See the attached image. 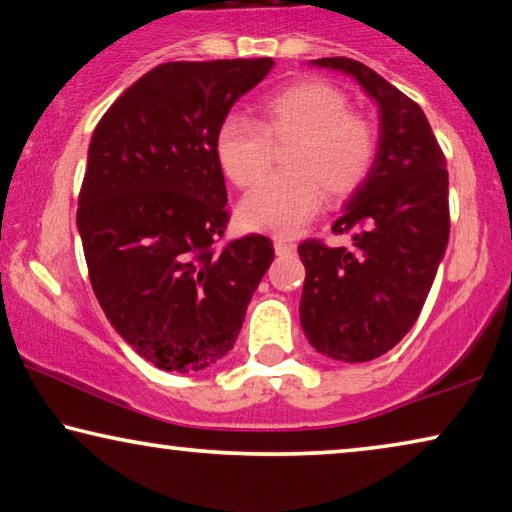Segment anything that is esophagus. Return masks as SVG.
Here are the masks:
<instances>
[{"label":"esophagus","instance_id":"obj_1","mask_svg":"<svg viewBox=\"0 0 512 512\" xmlns=\"http://www.w3.org/2000/svg\"><path fill=\"white\" fill-rule=\"evenodd\" d=\"M273 246H276V253H278V255H289V253H294V243H289V241H282V239H278L276 243H273Z\"/></svg>","mask_w":512,"mask_h":512}]
</instances>
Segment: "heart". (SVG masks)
<instances>
[{"label": "heart", "instance_id": "b5f03b06", "mask_svg": "<svg viewBox=\"0 0 512 512\" xmlns=\"http://www.w3.org/2000/svg\"><path fill=\"white\" fill-rule=\"evenodd\" d=\"M349 98L322 80H305L259 105L262 124L230 114L216 131V158L236 186L250 188L271 170L273 144H292L285 174L243 197L239 216L250 230L292 236L315 218L324 193L347 197L368 181L379 133Z\"/></svg>", "mask_w": 512, "mask_h": 512}]
</instances>
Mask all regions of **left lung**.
I'll return each mask as SVG.
<instances>
[{
  "label": "left lung",
  "instance_id": "1",
  "mask_svg": "<svg viewBox=\"0 0 512 512\" xmlns=\"http://www.w3.org/2000/svg\"><path fill=\"white\" fill-rule=\"evenodd\" d=\"M361 82L381 110L379 154L333 234L299 246L305 264L301 326L310 345L335 361H372L411 331L421 315L451 234L446 156L421 105L361 61L315 59Z\"/></svg>",
  "mask_w": 512,
  "mask_h": 512
}]
</instances>
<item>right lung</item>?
<instances>
[{
  "label": "right lung",
  "instance_id": "add662e5",
  "mask_svg": "<svg viewBox=\"0 0 512 512\" xmlns=\"http://www.w3.org/2000/svg\"><path fill=\"white\" fill-rule=\"evenodd\" d=\"M273 59L167 61L91 135L78 230L94 294L137 354L197 372L234 347L273 262L269 236L225 239L230 209L216 131Z\"/></svg>",
  "mask_w": 512,
  "mask_h": 512
}]
</instances>
